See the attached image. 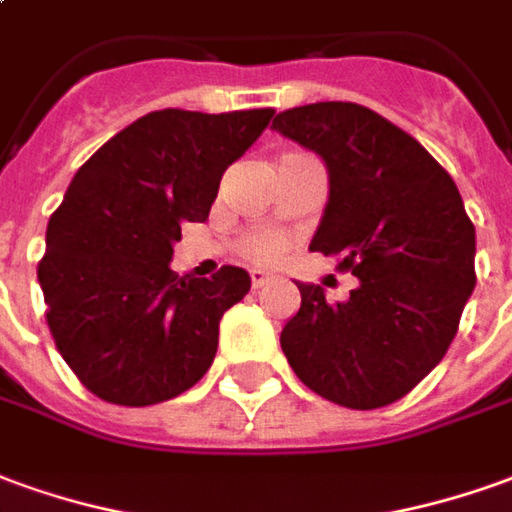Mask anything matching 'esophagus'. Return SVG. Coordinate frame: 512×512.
<instances>
[{"mask_svg": "<svg viewBox=\"0 0 512 512\" xmlns=\"http://www.w3.org/2000/svg\"><path fill=\"white\" fill-rule=\"evenodd\" d=\"M271 282H274V277L266 271H252V288H266Z\"/></svg>", "mask_w": 512, "mask_h": 512, "instance_id": "34e87169", "label": "esophagus"}]
</instances>
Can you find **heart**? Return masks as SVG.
<instances>
[{
	"instance_id": "heart-1",
	"label": "heart",
	"mask_w": 512,
	"mask_h": 512,
	"mask_svg": "<svg viewBox=\"0 0 512 512\" xmlns=\"http://www.w3.org/2000/svg\"><path fill=\"white\" fill-rule=\"evenodd\" d=\"M291 241L282 232L249 230L235 238V255L249 266H274L288 252Z\"/></svg>"
}]
</instances>
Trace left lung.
I'll use <instances>...</instances> for the list:
<instances>
[{"label":"left lung","mask_w":512,"mask_h":512,"mask_svg":"<svg viewBox=\"0 0 512 512\" xmlns=\"http://www.w3.org/2000/svg\"><path fill=\"white\" fill-rule=\"evenodd\" d=\"M330 171L313 252L360 285L332 305L299 282L280 343L310 391L352 410L402 399L441 363L477 285L474 224L455 180L413 135L355 102H316L274 119Z\"/></svg>","instance_id":"left-lung-1"}]
</instances>
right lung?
Returning <instances> with one entry per match:
<instances>
[{
	"label": "right lung",
	"instance_id": "obj_1",
	"mask_svg": "<svg viewBox=\"0 0 512 512\" xmlns=\"http://www.w3.org/2000/svg\"><path fill=\"white\" fill-rule=\"evenodd\" d=\"M271 116V107L155 110L74 174L46 227L38 282L57 352L99 399L157 405L205 377L221 316L252 280L238 266L180 277L171 255L182 224L207 219L227 166Z\"/></svg>",
	"mask_w": 512,
	"mask_h": 512
}]
</instances>
